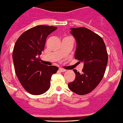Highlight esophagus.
Segmentation results:
<instances>
[{"instance_id": "34e87169", "label": "esophagus", "mask_w": 123, "mask_h": 123, "mask_svg": "<svg viewBox=\"0 0 123 123\" xmlns=\"http://www.w3.org/2000/svg\"><path fill=\"white\" fill-rule=\"evenodd\" d=\"M59 71H61V72H65V71H66V70H65V69H64V68H59Z\"/></svg>"}]
</instances>
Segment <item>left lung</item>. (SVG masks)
Here are the masks:
<instances>
[{
  "mask_svg": "<svg viewBox=\"0 0 123 123\" xmlns=\"http://www.w3.org/2000/svg\"><path fill=\"white\" fill-rule=\"evenodd\" d=\"M77 47L75 59L83 62L82 73L74 70V80L68 83L71 91L78 95L89 93L97 86L104 76L108 56L104 41L101 37L86 27L71 28Z\"/></svg>",
  "mask_w": 123,
  "mask_h": 123,
  "instance_id": "8db88e82",
  "label": "left lung"
}]
</instances>
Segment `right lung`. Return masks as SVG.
Returning <instances> with one entry per match:
<instances>
[{
    "label": "right lung",
    "mask_w": 123,
    "mask_h": 123,
    "mask_svg": "<svg viewBox=\"0 0 123 123\" xmlns=\"http://www.w3.org/2000/svg\"><path fill=\"white\" fill-rule=\"evenodd\" d=\"M56 29L44 25L32 27L23 33L14 45L12 59L15 74L22 86L31 94L46 92L50 86L52 74L58 70L56 66L41 64L39 59L46 38Z\"/></svg>",
    "instance_id": "obj_1"
}]
</instances>
